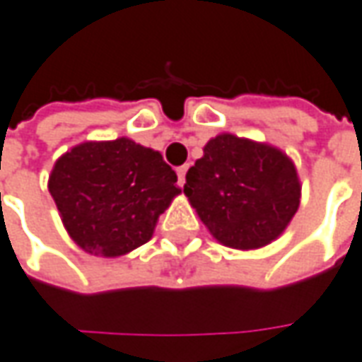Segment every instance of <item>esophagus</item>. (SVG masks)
<instances>
[{"instance_id": "obj_1", "label": "esophagus", "mask_w": 362, "mask_h": 362, "mask_svg": "<svg viewBox=\"0 0 362 362\" xmlns=\"http://www.w3.org/2000/svg\"><path fill=\"white\" fill-rule=\"evenodd\" d=\"M187 169H189V165H183V167H179V169H177V177H179V185H181V187L185 185V175H187Z\"/></svg>"}]
</instances>
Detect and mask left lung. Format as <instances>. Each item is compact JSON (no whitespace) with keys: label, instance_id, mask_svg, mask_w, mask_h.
Listing matches in <instances>:
<instances>
[{"label":"left lung","instance_id":"1","mask_svg":"<svg viewBox=\"0 0 362 362\" xmlns=\"http://www.w3.org/2000/svg\"><path fill=\"white\" fill-rule=\"evenodd\" d=\"M183 193L217 242L259 250L278 240L298 211L294 160L268 143L221 132L187 171Z\"/></svg>","mask_w":362,"mask_h":362}]
</instances>
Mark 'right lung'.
<instances>
[{
    "label": "right lung",
    "mask_w": 362,
    "mask_h": 362,
    "mask_svg": "<svg viewBox=\"0 0 362 362\" xmlns=\"http://www.w3.org/2000/svg\"><path fill=\"white\" fill-rule=\"evenodd\" d=\"M48 189L72 242L100 257L124 256L148 242L181 193L159 151L127 136L72 146L54 163Z\"/></svg>",
    "instance_id": "obj_1"
}]
</instances>
